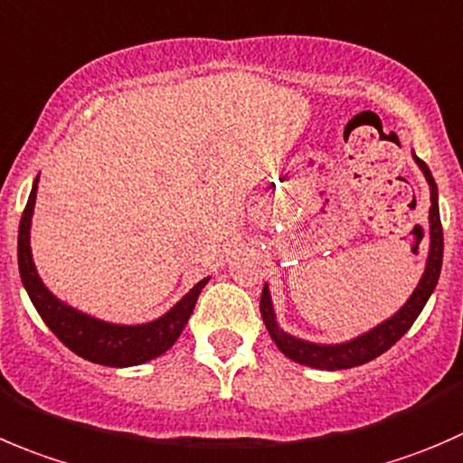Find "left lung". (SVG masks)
Returning a JSON list of instances; mask_svg holds the SVG:
<instances>
[{
	"instance_id": "left-lung-1",
	"label": "left lung",
	"mask_w": 463,
	"mask_h": 463,
	"mask_svg": "<svg viewBox=\"0 0 463 463\" xmlns=\"http://www.w3.org/2000/svg\"><path fill=\"white\" fill-rule=\"evenodd\" d=\"M416 165L420 167V172L425 174V181L430 185V250H428V262H425L423 278H420L419 287L414 289V294L410 296L405 305L393 314L392 318L383 321L380 326H375L373 330L364 332V335L355 336L351 341H344V344H312V341L298 339V336H291L289 332L282 330L276 321V314H273V303L271 294H269V287L264 285L262 298H260V312H262L264 326H267L269 335L276 341V345L280 348L282 355H287L289 360L298 362V364L312 366V369L321 371H341V369H353V366H362L366 362L375 360V357L383 355L384 351H389L402 335L411 327V323L416 321L420 312H423L425 303L432 296L434 287L439 282V273H441V262H443V228H441V217H439V192L437 183H434L432 172H430L428 165L420 158H416Z\"/></svg>"
}]
</instances>
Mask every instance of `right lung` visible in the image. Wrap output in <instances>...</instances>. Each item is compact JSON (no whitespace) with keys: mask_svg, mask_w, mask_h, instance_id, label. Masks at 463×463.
<instances>
[{"mask_svg":"<svg viewBox=\"0 0 463 463\" xmlns=\"http://www.w3.org/2000/svg\"><path fill=\"white\" fill-rule=\"evenodd\" d=\"M35 192H38V178L31 187L29 201L20 219V235H17V264H20L22 285L29 294L31 303L35 305L43 321L47 323L49 330L83 360L94 362V364L115 366H137L145 362L156 360L158 355L167 353L176 339L181 336L187 318L194 312L196 298L210 278L196 282L167 314L151 323L142 326H118L101 318L88 317L79 309L70 307L62 300H58L52 291L44 287L35 271L33 255H31V217H33Z\"/></svg>","mask_w":463,"mask_h":463,"instance_id":"add662e5","label":"right lung"}]
</instances>
